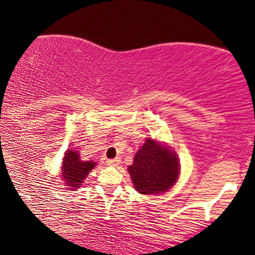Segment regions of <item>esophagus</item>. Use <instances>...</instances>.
Returning <instances> with one entry per match:
<instances>
[{
	"mask_svg": "<svg viewBox=\"0 0 255 255\" xmlns=\"http://www.w3.org/2000/svg\"><path fill=\"white\" fill-rule=\"evenodd\" d=\"M107 163L109 166H117V165H120L121 163V158H115V159H109L107 161Z\"/></svg>",
	"mask_w": 255,
	"mask_h": 255,
	"instance_id": "obj_1",
	"label": "esophagus"
}]
</instances>
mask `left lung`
<instances>
[{"label":"left lung","instance_id":"1","mask_svg":"<svg viewBox=\"0 0 255 255\" xmlns=\"http://www.w3.org/2000/svg\"><path fill=\"white\" fill-rule=\"evenodd\" d=\"M179 155L165 142L147 138L128 167L134 189L142 195H162L180 176Z\"/></svg>","mask_w":255,"mask_h":255}]
</instances>
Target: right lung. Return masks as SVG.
Listing matches in <instances>:
<instances>
[{"instance_id": "obj_1", "label": "right lung", "mask_w": 255, "mask_h": 255, "mask_svg": "<svg viewBox=\"0 0 255 255\" xmlns=\"http://www.w3.org/2000/svg\"><path fill=\"white\" fill-rule=\"evenodd\" d=\"M97 165L93 160H81L79 149H67L64 153L61 167L60 179L71 190L82 186L83 181L88 176L90 170H93Z\"/></svg>"}]
</instances>
